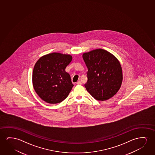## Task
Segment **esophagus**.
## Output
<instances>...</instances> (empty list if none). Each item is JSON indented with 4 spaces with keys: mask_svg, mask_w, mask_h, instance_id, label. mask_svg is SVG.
Returning a JSON list of instances; mask_svg holds the SVG:
<instances>
[{
    "mask_svg": "<svg viewBox=\"0 0 155 155\" xmlns=\"http://www.w3.org/2000/svg\"><path fill=\"white\" fill-rule=\"evenodd\" d=\"M77 85H81V84H82V83H81V81H79L77 82Z\"/></svg>",
    "mask_w": 155,
    "mask_h": 155,
    "instance_id": "1",
    "label": "esophagus"
}]
</instances>
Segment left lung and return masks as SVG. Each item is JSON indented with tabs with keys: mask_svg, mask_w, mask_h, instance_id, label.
<instances>
[{
	"mask_svg": "<svg viewBox=\"0 0 155 155\" xmlns=\"http://www.w3.org/2000/svg\"><path fill=\"white\" fill-rule=\"evenodd\" d=\"M88 68L87 91L98 101L112 97L121 87L123 76L121 64L117 58L108 51L96 49L83 53Z\"/></svg>",
	"mask_w": 155,
	"mask_h": 155,
	"instance_id": "left-lung-1",
	"label": "left lung"
}]
</instances>
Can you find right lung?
<instances>
[{
	"instance_id": "obj_1",
	"label": "right lung",
	"mask_w": 155,
	"mask_h": 155,
	"mask_svg": "<svg viewBox=\"0 0 155 155\" xmlns=\"http://www.w3.org/2000/svg\"><path fill=\"white\" fill-rule=\"evenodd\" d=\"M72 57L69 54L50 53L41 57L34 66L32 81L39 97L50 104H57L67 97L72 88L66 67Z\"/></svg>"
}]
</instances>
